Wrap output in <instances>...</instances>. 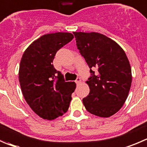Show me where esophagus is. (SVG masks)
I'll return each mask as SVG.
<instances>
[{"instance_id":"34e87169","label":"esophagus","mask_w":147,"mask_h":147,"mask_svg":"<svg viewBox=\"0 0 147 147\" xmlns=\"http://www.w3.org/2000/svg\"><path fill=\"white\" fill-rule=\"evenodd\" d=\"M75 82H76V83L77 84H79L82 82V80H81L80 78H77V79H76V80L75 81Z\"/></svg>"}]
</instances>
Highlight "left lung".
<instances>
[{"mask_svg":"<svg viewBox=\"0 0 147 147\" xmlns=\"http://www.w3.org/2000/svg\"><path fill=\"white\" fill-rule=\"evenodd\" d=\"M73 33L92 73L86 82L90 91L82 100L84 105L91 114L102 118L112 116L125 103L132 82L125 53L116 42L100 33ZM94 69H98L96 75Z\"/></svg>","mask_w":147,"mask_h":147,"instance_id":"1","label":"left lung"}]
</instances>
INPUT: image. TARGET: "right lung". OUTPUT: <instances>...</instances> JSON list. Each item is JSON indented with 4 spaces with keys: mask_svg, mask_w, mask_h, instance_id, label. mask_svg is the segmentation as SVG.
Masks as SVG:
<instances>
[{
    "mask_svg": "<svg viewBox=\"0 0 147 147\" xmlns=\"http://www.w3.org/2000/svg\"><path fill=\"white\" fill-rule=\"evenodd\" d=\"M73 38L68 32L44 34L26 49L21 59L19 79L22 94L31 109L43 119L62 116L69 107L76 83L65 82L53 61L57 51Z\"/></svg>",
    "mask_w": 147,
    "mask_h": 147,
    "instance_id": "right-lung-1",
    "label": "right lung"
}]
</instances>
